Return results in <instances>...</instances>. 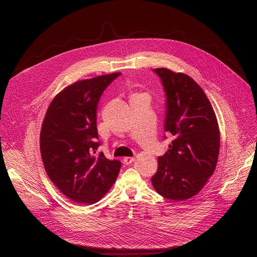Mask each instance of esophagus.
Here are the masks:
<instances>
[{
	"instance_id": "34e87169",
	"label": "esophagus",
	"mask_w": 257,
	"mask_h": 257,
	"mask_svg": "<svg viewBox=\"0 0 257 257\" xmlns=\"http://www.w3.org/2000/svg\"><path fill=\"white\" fill-rule=\"evenodd\" d=\"M134 158H130V157H126V158H124L123 159V163H124V165H126V166H128V165H130V164H132V162H134Z\"/></svg>"
}]
</instances>
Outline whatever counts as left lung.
<instances>
[{
  "label": "left lung",
  "instance_id": "left-lung-1",
  "mask_svg": "<svg viewBox=\"0 0 257 257\" xmlns=\"http://www.w3.org/2000/svg\"><path fill=\"white\" fill-rule=\"evenodd\" d=\"M153 71L166 94L165 131L174 139L158 158L152 183L165 198L186 200L203 188L214 172L219 152L217 120L204 91L191 77L166 68Z\"/></svg>",
  "mask_w": 257,
  "mask_h": 257
}]
</instances>
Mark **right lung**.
<instances>
[{
    "mask_svg": "<svg viewBox=\"0 0 257 257\" xmlns=\"http://www.w3.org/2000/svg\"><path fill=\"white\" fill-rule=\"evenodd\" d=\"M121 73L80 80L52 100L41 130V155L46 172L71 200L93 204L115 183L121 162L96 153L100 141L96 111L104 89Z\"/></svg>",
    "mask_w": 257,
    "mask_h": 257,
    "instance_id": "right-lung-1",
    "label": "right lung"
}]
</instances>
